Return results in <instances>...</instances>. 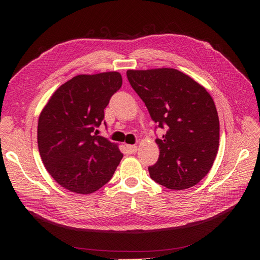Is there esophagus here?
<instances>
[{
	"label": "esophagus",
	"instance_id": "esophagus-1",
	"mask_svg": "<svg viewBox=\"0 0 260 260\" xmlns=\"http://www.w3.org/2000/svg\"><path fill=\"white\" fill-rule=\"evenodd\" d=\"M125 149H127L128 154H133L138 151L137 145H125Z\"/></svg>",
	"mask_w": 260,
	"mask_h": 260
}]
</instances>
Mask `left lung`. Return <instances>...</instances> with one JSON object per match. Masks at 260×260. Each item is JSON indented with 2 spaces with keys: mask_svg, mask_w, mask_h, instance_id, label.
<instances>
[{
  "mask_svg": "<svg viewBox=\"0 0 260 260\" xmlns=\"http://www.w3.org/2000/svg\"><path fill=\"white\" fill-rule=\"evenodd\" d=\"M128 80L166 135L155 140L158 160L149 176L170 190H185L205 177L219 147V118L203 85L174 68L128 70Z\"/></svg>",
  "mask_w": 260,
  "mask_h": 260,
  "instance_id": "left-lung-1",
  "label": "left lung"
}]
</instances>
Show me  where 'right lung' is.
Segmentation results:
<instances>
[{"mask_svg": "<svg viewBox=\"0 0 260 260\" xmlns=\"http://www.w3.org/2000/svg\"><path fill=\"white\" fill-rule=\"evenodd\" d=\"M121 84L117 72L78 75L61 84L42 109L38 122L41 159L53 179L70 192L98 191L122 158L117 144L94 133Z\"/></svg>", "mask_w": 260, "mask_h": 260, "instance_id": "add662e5", "label": "right lung"}]
</instances>
